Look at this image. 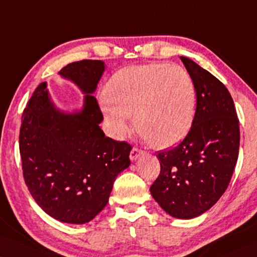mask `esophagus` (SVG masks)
<instances>
[{"instance_id": "34e87169", "label": "esophagus", "mask_w": 257, "mask_h": 257, "mask_svg": "<svg viewBox=\"0 0 257 257\" xmlns=\"http://www.w3.org/2000/svg\"><path fill=\"white\" fill-rule=\"evenodd\" d=\"M144 152H142L141 150H139V148H133L131 151V156H129V158H131L132 162H135V160L140 158V156H142Z\"/></svg>"}]
</instances>
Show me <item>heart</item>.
I'll use <instances>...</instances> for the list:
<instances>
[{
    "mask_svg": "<svg viewBox=\"0 0 257 257\" xmlns=\"http://www.w3.org/2000/svg\"><path fill=\"white\" fill-rule=\"evenodd\" d=\"M104 99V115L112 137L124 138L134 115L138 132L162 150L183 141L195 117V85L187 69L177 64L123 68L107 81Z\"/></svg>",
    "mask_w": 257,
    "mask_h": 257,
    "instance_id": "1",
    "label": "heart"
}]
</instances>
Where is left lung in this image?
Here are the masks:
<instances>
[{
  "instance_id": "1",
  "label": "left lung",
  "mask_w": 257,
  "mask_h": 257,
  "mask_svg": "<svg viewBox=\"0 0 257 257\" xmlns=\"http://www.w3.org/2000/svg\"><path fill=\"white\" fill-rule=\"evenodd\" d=\"M196 89L189 134L158 153L160 174L151 194L171 217L193 219L208 211L226 190L239 150V123L230 92L190 58L181 57Z\"/></svg>"
}]
</instances>
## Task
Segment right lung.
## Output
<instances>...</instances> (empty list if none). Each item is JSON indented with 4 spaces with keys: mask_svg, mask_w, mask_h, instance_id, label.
<instances>
[{
    "mask_svg": "<svg viewBox=\"0 0 257 257\" xmlns=\"http://www.w3.org/2000/svg\"><path fill=\"white\" fill-rule=\"evenodd\" d=\"M105 70L103 61L82 60L60 75L83 94L81 110L66 112L42 82L21 117L19 148L25 183L40 208L56 220L86 224L99 214L119 172L129 168L132 146L105 137L93 93Z\"/></svg>",
    "mask_w": 257,
    "mask_h": 257,
    "instance_id": "right-lung-1",
    "label": "right lung"
}]
</instances>
